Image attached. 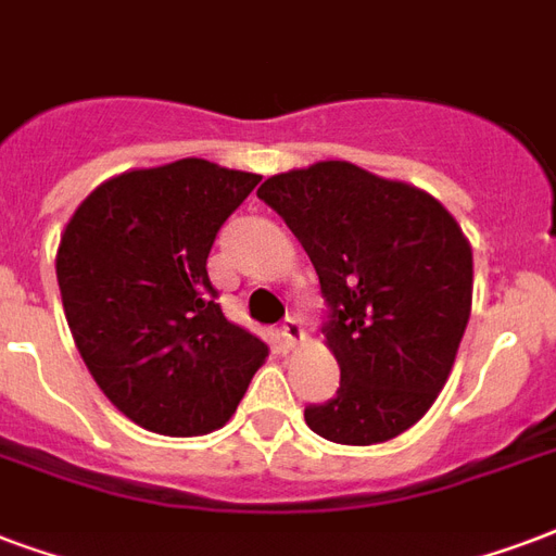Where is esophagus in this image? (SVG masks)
I'll return each mask as SVG.
<instances>
[{
	"mask_svg": "<svg viewBox=\"0 0 556 556\" xmlns=\"http://www.w3.org/2000/svg\"><path fill=\"white\" fill-rule=\"evenodd\" d=\"M281 337H283V342H287V349H295V345H302V342H304L302 323H299L295 316H290V319L281 325Z\"/></svg>",
	"mask_w": 556,
	"mask_h": 556,
	"instance_id": "esophagus-1",
	"label": "esophagus"
}]
</instances>
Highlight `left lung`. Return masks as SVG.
<instances>
[{"label":"left lung","instance_id":"8db88e82","mask_svg":"<svg viewBox=\"0 0 556 556\" xmlns=\"http://www.w3.org/2000/svg\"><path fill=\"white\" fill-rule=\"evenodd\" d=\"M299 237L331 319L340 390L304 410L313 433L378 445L431 410L471 313V245L431 193L349 161L273 175L257 190Z\"/></svg>","mask_w":556,"mask_h":556}]
</instances>
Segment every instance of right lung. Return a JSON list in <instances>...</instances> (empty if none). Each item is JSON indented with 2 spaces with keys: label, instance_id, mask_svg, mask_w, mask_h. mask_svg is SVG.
<instances>
[{
  "label": "right lung",
  "instance_id": "right-lung-1",
  "mask_svg": "<svg viewBox=\"0 0 556 556\" xmlns=\"http://www.w3.org/2000/svg\"><path fill=\"white\" fill-rule=\"evenodd\" d=\"M261 175L181 157L128 169L70 216L55 273L75 349L116 410L152 433L223 428L266 361L225 319L207 254Z\"/></svg>",
  "mask_w": 556,
  "mask_h": 556
}]
</instances>
